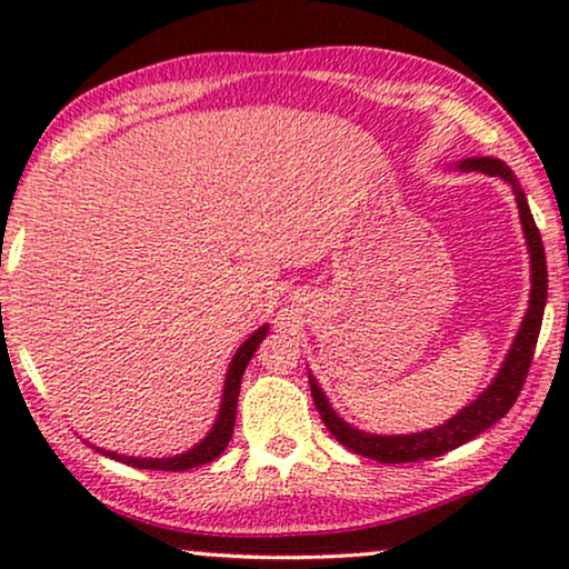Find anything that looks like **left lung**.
Segmentation results:
<instances>
[{
    "label": "left lung",
    "mask_w": 569,
    "mask_h": 569,
    "mask_svg": "<svg viewBox=\"0 0 569 569\" xmlns=\"http://www.w3.org/2000/svg\"><path fill=\"white\" fill-rule=\"evenodd\" d=\"M461 170H481L487 176H500L502 181H508L516 191L520 224H523L528 253H531V300H528V310L516 341H512L508 357H505L500 372L489 383L487 391L477 396V401H471L469 407H463L456 417H450L446 425L435 427V430L415 432V435H372L355 430L352 425H347L337 411L331 409L329 399H326L321 386L316 383V378L310 376V393H313V403L321 415L323 425L329 427V432L337 438L341 446L355 450L357 456L372 458L380 463H409V461H430L448 450H453L463 442L477 438L479 432H485L487 427H492L497 419L508 415L512 403H516L520 388L526 383L528 368H531L536 341H539L541 331V318L543 306H547V253H543V243L536 228L531 209H528L526 193L520 191L518 178L512 176V170L497 158H469L463 160Z\"/></svg>",
    "instance_id": "1"
}]
</instances>
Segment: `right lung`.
<instances>
[{
    "instance_id": "right-lung-1",
    "label": "right lung",
    "mask_w": 569,
    "mask_h": 569,
    "mask_svg": "<svg viewBox=\"0 0 569 569\" xmlns=\"http://www.w3.org/2000/svg\"><path fill=\"white\" fill-rule=\"evenodd\" d=\"M269 326H261L259 331H253L243 345L238 347V352L232 355V362L228 368V376H224V388H222V401H220V415H217L212 430L201 442H197L191 450H186L181 456L173 458H134V456H119L111 453V450H100L103 456H111L116 461L134 466V469H154V471H186L197 469V466H204L214 461L217 456L228 448L232 438V427H236V409H238V393H240V380H243L246 365L251 362V357L259 345L267 337Z\"/></svg>"
}]
</instances>
